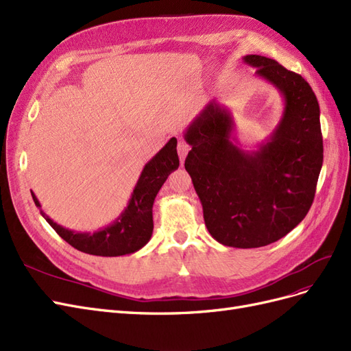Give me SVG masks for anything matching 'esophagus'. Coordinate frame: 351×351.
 <instances>
[{
	"mask_svg": "<svg viewBox=\"0 0 351 351\" xmlns=\"http://www.w3.org/2000/svg\"><path fill=\"white\" fill-rule=\"evenodd\" d=\"M188 152H189V145H188L184 140H182V141H179V143H178V154H179L180 163H184V162H185V157H186Z\"/></svg>",
	"mask_w": 351,
	"mask_h": 351,
	"instance_id": "34e87169",
	"label": "esophagus"
}]
</instances>
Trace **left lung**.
Returning <instances> with one entry per match:
<instances>
[{"label":"left lung","instance_id":"obj_1","mask_svg":"<svg viewBox=\"0 0 351 351\" xmlns=\"http://www.w3.org/2000/svg\"><path fill=\"white\" fill-rule=\"evenodd\" d=\"M255 75L282 99L277 127L256 150L237 141L232 112L210 100L184 132L192 147L185 169L201 201L207 230L219 243L261 247L306 216L324 160L319 105L304 78L261 55H245Z\"/></svg>","mask_w":351,"mask_h":351}]
</instances>
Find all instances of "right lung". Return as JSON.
<instances>
[{
	"mask_svg": "<svg viewBox=\"0 0 351 351\" xmlns=\"http://www.w3.org/2000/svg\"><path fill=\"white\" fill-rule=\"evenodd\" d=\"M178 141L169 140L143 167L127 207L119 216L96 232H75L55 223L40 208V202L32 192V198L40 210L42 217L65 242L84 254L97 256H121L140 251L150 241L153 233V204L157 192L166 182L167 176L179 167L176 152Z\"/></svg>",
	"mask_w": 351,
	"mask_h": 351,
	"instance_id": "1",
	"label": "right lung"
}]
</instances>
